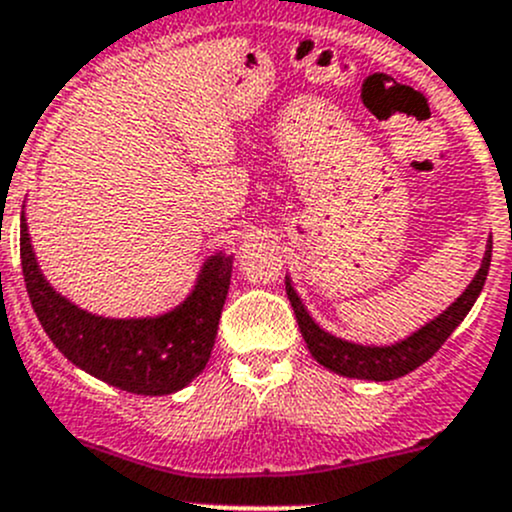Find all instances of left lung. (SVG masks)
Instances as JSON below:
<instances>
[{
	"label": "left lung",
	"instance_id": "1",
	"mask_svg": "<svg viewBox=\"0 0 512 512\" xmlns=\"http://www.w3.org/2000/svg\"><path fill=\"white\" fill-rule=\"evenodd\" d=\"M490 252H493V237H488V245H485V255L480 260L476 277L471 280V285L458 294L456 302L448 304L438 317L428 319L423 327H418L409 337L399 339L394 344H381V347L379 344H356L349 342V339L329 334L327 329H322L314 322L312 314L307 312V307L299 299L297 289L292 287L289 277H285V287L289 304L294 309V317H297L299 332H302L304 342H307L309 354L324 369L334 371L339 376H347V379L394 381L399 376H406L409 371L418 369L423 361L431 359L443 347V342L451 337L453 329L466 319V314L471 312L480 289L485 285V277H488Z\"/></svg>",
	"mask_w": 512,
	"mask_h": 512
}]
</instances>
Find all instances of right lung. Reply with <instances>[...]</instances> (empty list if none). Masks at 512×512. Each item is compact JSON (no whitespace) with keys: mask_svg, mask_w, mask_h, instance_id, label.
I'll list each match as a JSON object with an SVG mask.
<instances>
[{"mask_svg":"<svg viewBox=\"0 0 512 512\" xmlns=\"http://www.w3.org/2000/svg\"><path fill=\"white\" fill-rule=\"evenodd\" d=\"M22 272L41 327L74 366L121 391L165 396L185 389L208 364L230 289L232 260L215 252L188 297L156 317H101L56 292L41 275L22 210Z\"/></svg>","mask_w":512,"mask_h":512,"instance_id":"add662e5","label":"right lung"}]
</instances>
